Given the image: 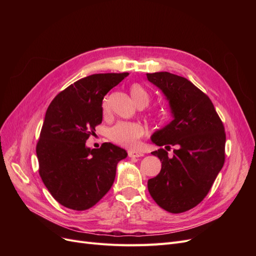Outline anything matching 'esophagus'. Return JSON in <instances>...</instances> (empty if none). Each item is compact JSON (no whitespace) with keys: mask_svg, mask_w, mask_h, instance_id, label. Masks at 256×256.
Listing matches in <instances>:
<instances>
[{"mask_svg":"<svg viewBox=\"0 0 256 256\" xmlns=\"http://www.w3.org/2000/svg\"><path fill=\"white\" fill-rule=\"evenodd\" d=\"M128 156L130 158H138V157H143L144 154L141 152H136V150H129Z\"/></svg>","mask_w":256,"mask_h":256,"instance_id":"1","label":"esophagus"}]
</instances>
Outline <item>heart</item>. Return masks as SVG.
<instances>
[{"label":"heart","mask_w":256,"mask_h":256,"mask_svg":"<svg viewBox=\"0 0 256 256\" xmlns=\"http://www.w3.org/2000/svg\"><path fill=\"white\" fill-rule=\"evenodd\" d=\"M130 95L132 97L134 102L138 106H146L150 102V95L148 90H147L143 85L138 83H134L131 85ZM102 109L104 115H106L108 112H109V104H108V100H104ZM150 118L152 120L160 122L164 120V115H162L160 111H156L150 114ZM143 134L144 128L140 124L120 122L109 129L108 136H109L110 140L115 144H118L124 147H132L136 144L138 140L143 136Z\"/></svg>","instance_id":"b5f03b06"}]
</instances>
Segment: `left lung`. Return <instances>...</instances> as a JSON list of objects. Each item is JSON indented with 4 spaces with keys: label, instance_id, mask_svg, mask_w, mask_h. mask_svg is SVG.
Listing matches in <instances>:
<instances>
[{
    "label": "left lung",
    "instance_id": "8db88e82",
    "mask_svg": "<svg viewBox=\"0 0 256 256\" xmlns=\"http://www.w3.org/2000/svg\"><path fill=\"white\" fill-rule=\"evenodd\" d=\"M166 96L174 120L152 136L164 146L152 154L161 164L160 173L147 188L161 208L180 214L200 204L226 161V131L209 97L184 76L166 72L146 74ZM175 146L174 156L167 152Z\"/></svg>",
    "mask_w": 256,
    "mask_h": 256
}]
</instances>
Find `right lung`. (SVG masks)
<instances>
[{"label":"right lung","mask_w":256,"mask_h":256,"mask_svg":"<svg viewBox=\"0 0 256 256\" xmlns=\"http://www.w3.org/2000/svg\"><path fill=\"white\" fill-rule=\"evenodd\" d=\"M95 74L56 96L46 112L36 154L40 175L51 196L74 210L94 206L110 190L116 166L127 152L111 143L85 146L102 122V99L128 76Z\"/></svg>","instance_id":"obj_1"}]
</instances>
